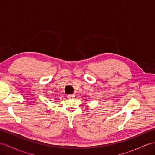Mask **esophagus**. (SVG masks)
Wrapping results in <instances>:
<instances>
[{
    "label": "esophagus",
    "mask_w": 155,
    "mask_h": 155,
    "mask_svg": "<svg viewBox=\"0 0 155 155\" xmlns=\"http://www.w3.org/2000/svg\"><path fill=\"white\" fill-rule=\"evenodd\" d=\"M74 97V96L73 94H68L67 96V97L68 99H73Z\"/></svg>",
    "instance_id": "obj_1"
}]
</instances>
